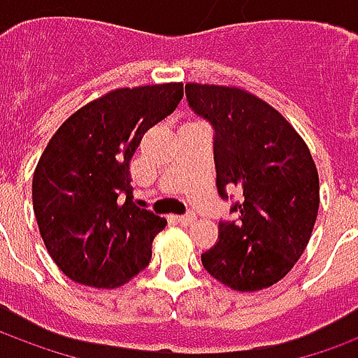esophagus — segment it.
Segmentation results:
<instances>
[{
    "label": "esophagus",
    "mask_w": 358,
    "mask_h": 358,
    "mask_svg": "<svg viewBox=\"0 0 358 358\" xmlns=\"http://www.w3.org/2000/svg\"><path fill=\"white\" fill-rule=\"evenodd\" d=\"M176 220H178L180 224H184V226L194 224V222H195V213H186V215H180V217H176Z\"/></svg>",
    "instance_id": "1"
}]
</instances>
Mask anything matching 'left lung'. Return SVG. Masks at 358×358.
<instances>
[{"instance_id":"1","label":"left lung","mask_w":358,"mask_h":358,"mask_svg":"<svg viewBox=\"0 0 358 358\" xmlns=\"http://www.w3.org/2000/svg\"><path fill=\"white\" fill-rule=\"evenodd\" d=\"M187 105L213 130L218 195L240 187L236 220L218 222L201 263L236 292L276 284L293 268L315 228L320 184L307 143L274 107L245 90L186 84Z\"/></svg>"}]
</instances>
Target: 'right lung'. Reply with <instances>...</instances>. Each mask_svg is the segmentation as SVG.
I'll use <instances>...</instances> for the list:
<instances>
[{"mask_svg": "<svg viewBox=\"0 0 358 358\" xmlns=\"http://www.w3.org/2000/svg\"><path fill=\"white\" fill-rule=\"evenodd\" d=\"M182 95L180 82L115 90L53 134L36 166L32 201L51 259L74 282L117 287L151 261L166 220L134 201L130 161Z\"/></svg>", "mask_w": 358, "mask_h": 358, "instance_id": "add662e5", "label": "right lung"}]
</instances>
